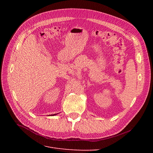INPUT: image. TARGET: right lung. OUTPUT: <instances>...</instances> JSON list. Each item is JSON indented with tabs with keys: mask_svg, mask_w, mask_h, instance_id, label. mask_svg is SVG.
<instances>
[{
	"mask_svg": "<svg viewBox=\"0 0 153 153\" xmlns=\"http://www.w3.org/2000/svg\"><path fill=\"white\" fill-rule=\"evenodd\" d=\"M55 115V114H53V115Z\"/></svg>",
	"mask_w": 153,
	"mask_h": 153,
	"instance_id": "right-lung-1",
	"label": "right lung"
}]
</instances>
